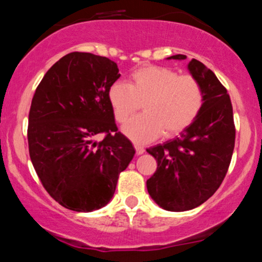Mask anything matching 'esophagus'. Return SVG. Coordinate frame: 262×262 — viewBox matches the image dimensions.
I'll use <instances>...</instances> for the list:
<instances>
[{"label": "esophagus", "instance_id": "esophagus-1", "mask_svg": "<svg viewBox=\"0 0 262 262\" xmlns=\"http://www.w3.org/2000/svg\"><path fill=\"white\" fill-rule=\"evenodd\" d=\"M134 148H136V151H137L138 155L143 154V153H144V151H145V149L143 148L142 145H139V144H134Z\"/></svg>", "mask_w": 262, "mask_h": 262}]
</instances>
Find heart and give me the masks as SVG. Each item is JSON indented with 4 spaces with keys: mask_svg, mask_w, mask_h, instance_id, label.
<instances>
[{
    "mask_svg": "<svg viewBox=\"0 0 262 262\" xmlns=\"http://www.w3.org/2000/svg\"><path fill=\"white\" fill-rule=\"evenodd\" d=\"M108 99L119 123L125 122L143 103V113L123 125V133L138 143H148L160 134L182 133L199 116L204 104L200 82L189 74L163 66H143L132 72L128 83L116 82Z\"/></svg>",
    "mask_w": 262,
    "mask_h": 262,
    "instance_id": "heart-1",
    "label": "heart"
}]
</instances>
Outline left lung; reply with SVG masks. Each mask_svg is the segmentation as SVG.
Wrapping results in <instances>:
<instances>
[{
	"mask_svg": "<svg viewBox=\"0 0 262 262\" xmlns=\"http://www.w3.org/2000/svg\"><path fill=\"white\" fill-rule=\"evenodd\" d=\"M188 70L204 91L199 116L179 137L146 149L158 163L146 180L148 192L169 211L191 210L212 196L228 173L235 146L234 114L226 88L198 59L189 62Z\"/></svg>",
	"mask_w": 262,
	"mask_h": 262,
	"instance_id": "8db88e82",
	"label": "left lung"
}]
</instances>
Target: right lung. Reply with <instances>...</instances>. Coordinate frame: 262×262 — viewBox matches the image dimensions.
I'll return each mask as SVG.
<instances>
[{"instance_id":"right-lung-1","label":"right lung","mask_w":262,"mask_h":262,"mask_svg":"<svg viewBox=\"0 0 262 262\" xmlns=\"http://www.w3.org/2000/svg\"><path fill=\"white\" fill-rule=\"evenodd\" d=\"M116 62L85 52L66 54L45 74L28 116V150L43 188L66 209L107 205L136 150L118 132L108 99ZM98 134L105 138L94 142Z\"/></svg>"}]
</instances>
